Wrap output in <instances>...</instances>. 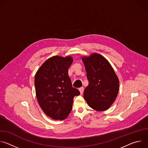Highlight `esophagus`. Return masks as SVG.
I'll use <instances>...</instances> for the list:
<instances>
[{"mask_svg": "<svg viewBox=\"0 0 148 148\" xmlns=\"http://www.w3.org/2000/svg\"><path fill=\"white\" fill-rule=\"evenodd\" d=\"M84 88L83 87H81V88H79V92H80V94H83V92H84Z\"/></svg>", "mask_w": 148, "mask_h": 148, "instance_id": "34e87169", "label": "esophagus"}]
</instances>
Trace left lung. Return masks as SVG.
<instances>
[{
	"instance_id": "8db88e82",
	"label": "left lung",
	"mask_w": 148,
	"mask_h": 148,
	"mask_svg": "<svg viewBox=\"0 0 148 148\" xmlns=\"http://www.w3.org/2000/svg\"><path fill=\"white\" fill-rule=\"evenodd\" d=\"M82 60L89 82L84 92V99L94 110L108 109L119 91V80L114 70L106 59L97 53Z\"/></svg>"
}]
</instances>
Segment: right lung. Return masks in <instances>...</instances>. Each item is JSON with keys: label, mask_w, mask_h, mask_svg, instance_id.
I'll return each mask as SVG.
<instances>
[{"label": "right lung", "mask_w": 148, "mask_h": 148, "mask_svg": "<svg viewBox=\"0 0 148 148\" xmlns=\"http://www.w3.org/2000/svg\"><path fill=\"white\" fill-rule=\"evenodd\" d=\"M71 57L54 56L46 60L34 78L36 97L40 107L50 118L65 119L73 108V98L80 94L73 87L68 71L73 62Z\"/></svg>", "instance_id": "1"}]
</instances>
